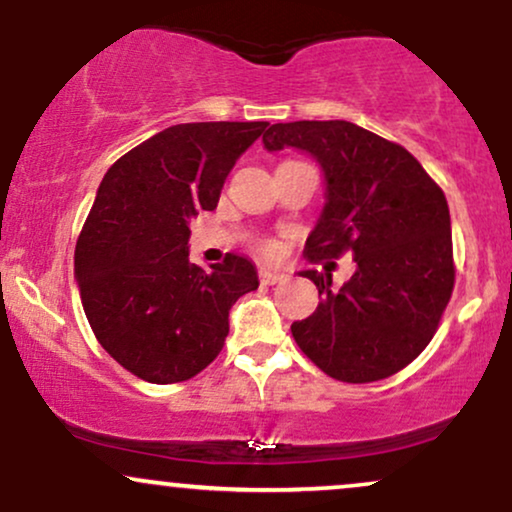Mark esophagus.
Masks as SVG:
<instances>
[{
  "instance_id": "obj_1",
  "label": "esophagus",
  "mask_w": 512,
  "mask_h": 512,
  "mask_svg": "<svg viewBox=\"0 0 512 512\" xmlns=\"http://www.w3.org/2000/svg\"><path fill=\"white\" fill-rule=\"evenodd\" d=\"M260 281L264 286H274V284H281V281H286V274L274 272V269H260Z\"/></svg>"
}]
</instances>
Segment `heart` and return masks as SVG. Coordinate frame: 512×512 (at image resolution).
Here are the masks:
<instances>
[{
	"instance_id": "heart-1",
	"label": "heart",
	"mask_w": 512,
	"mask_h": 512,
	"mask_svg": "<svg viewBox=\"0 0 512 512\" xmlns=\"http://www.w3.org/2000/svg\"><path fill=\"white\" fill-rule=\"evenodd\" d=\"M260 250L264 252V255H272V252H274V243H272V240H262Z\"/></svg>"
}]
</instances>
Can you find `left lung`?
<instances>
[{
	"instance_id": "8db88e82",
	"label": "left lung",
	"mask_w": 512,
	"mask_h": 512,
	"mask_svg": "<svg viewBox=\"0 0 512 512\" xmlns=\"http://www.w3.org/2000/svg\"><path fill=\"white\" fill-rule=\"evenodd\" d=\"M262 142L308 151L325 173L327 202L305 257L356 262L342 289H332V274L303 272L322 301L293 322V339L342 383L399 373L433 339L455 286L443 190L404 146L354 122H279Z\"/></svg>"
}]
</instances>
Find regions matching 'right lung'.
Segmentation results:
<instances>
[{
    "label": "right lung",
    "mask_w": 512,
    "mask_h": 512,
    "mask_svg": "<svg viewBox=\"0 0 512 512\" xmlns=\"http://www.w3.org/2000/svg\"><path fill=\"white\" fill-rule=\"evenodd\" d=\"M267 122L173 125L117 158L98 187L74 252L93 334L146 383L195 378L219 356L228 310L260 286L250 260L226 255L209 272L190 262V219L221 187Z\"/></svg>",
    "instance_id": "add662e5"
}]
</instances>
